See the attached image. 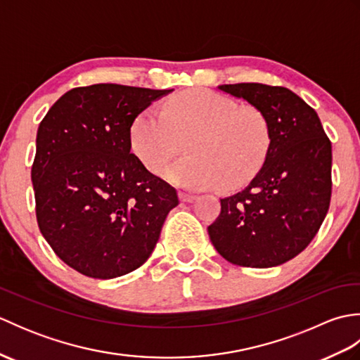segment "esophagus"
<instances>
[{"label": "esophagus", "instance_id": "esophagus-1", "mask_svg": "<svg viewBox=\"0 0 360 360\" xmlns=\"http://www.w3.org/2000/svg\"><path fill=\"white\" fill-rule=\"evenodd\" d=\"M195 198H196V195L184 192V190H181V192H179V200L182 202H192V201H195Z\"/></svg>", "mask_w": 360, "mask_h": 360}]
</instances>
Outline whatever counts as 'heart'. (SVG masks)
Wrapping results in <instances>:
<instances>
[{
	"label": "heart",
	"mask_w": 360,
	"mask_h": 360,
	"mask_svg": "<svg viewBox=\"0 0 360 360\" xmlns=\"http://www.w3.org/2000/svg\"><path fill=\"white\" fill-rule=\"evenodd\" d=\"M188 155L174 160L162 176L188 190L233 186L254 176L269 153L272 133L257 106H240L215 91H190L137 114L129 129L136 158L158 174L187 139Z\"/></svg>",
	"instance_id": "1"
}]
</instances>
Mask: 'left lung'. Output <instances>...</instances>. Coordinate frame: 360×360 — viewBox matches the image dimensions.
<instances>
[{"label": "left lung", "mask_w": 360, "mask_h": 360, "mask_svg": "<svg viewBox=\"0 0 360 360\" xmlns=\"http://www.w3.org/2000/svg\"><path fill=\"white\" fill-rule=\"evenodd\" d=\"M219 89L262 110L271 148L258 173L221 200L207 227L221 257L236 266L272 267L307 249L331 202V141L314 108L285 86L235 83Z\"/></svg>", "instance_id": "8db88e82"}]
</instances>
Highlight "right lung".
Here are the masks:
<instances>
[{
  "instance_id": "right-lung-1",
  "label": "right lung",
  "mask_w": 360,
  "mask_h": 360,
  "mask_svg": "<svg viewBox=\"0 0 360 360\" xmlns=\"http://www.w3.org/2000/svg\"><path fill=\"white\" fill-rule=\"evenodd\" d=\"M172 89L97 83L68 91L37 133L35 213L56 255L91 278L141 267L179 204L176 188L131 153L137 114Z\"/></svg>"
}]
</instances>
